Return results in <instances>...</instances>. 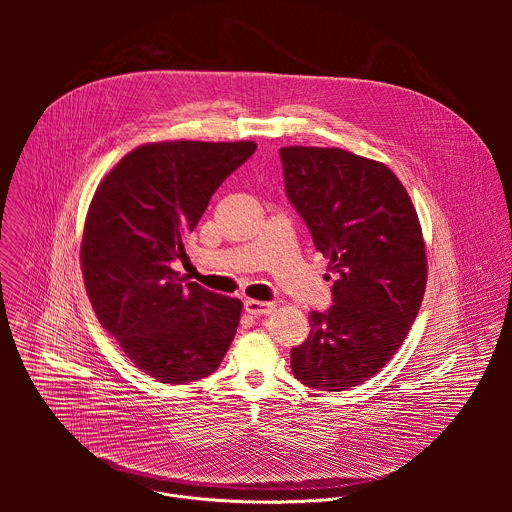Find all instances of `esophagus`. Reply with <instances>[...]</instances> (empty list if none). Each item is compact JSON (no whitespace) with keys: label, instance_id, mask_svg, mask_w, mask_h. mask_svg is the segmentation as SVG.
Instances as JSON below:
<instances>
[{"label":"esophagus","instance_id":"esophagus-1","mask_svg":"<svg viewBox=\"0 0 512 512\" xmlns=\"http://www.w3.org/2000/svg\"><path fill=\"white\" fill-rule=\"evenodd\" d=\"M244 309L250 315H268L276 309V305L272 301H256V299H246L244 301Z\"/></svg>","mask_w":512,"mask_h":512}]
</instances>
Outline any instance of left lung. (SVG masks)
<instances>
[{
  "mask_svg": "<svg viewBox=\"0 0 512 512\" xmlns=\"http://www.w3.org/2000/svg\"><path fill=\"white\" fill-rule=\"evenodd\" d=\"M286 195L329 260L333 305L311 311V333L292 349L309 388L363 384L404 343L426 292L422 226L398 177L339 147H282ZM331 278V276H329Z\"/></svg>",
  "mask_w": 512,
  "mask_h": 512,
  "instance_id": "1",
  "label": "left lung"
}]
</instances>
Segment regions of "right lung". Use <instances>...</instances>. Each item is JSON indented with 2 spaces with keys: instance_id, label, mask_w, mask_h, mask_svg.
<instances>
[{
  "instance_id": "obj_1",
  "label": "right lung",
  "mask_w": 512,
  "mask_h": 512,
  "mask_svg": "<svg viewBox=\"0 0 512 512\" xmlns=\"http://www.w3.org/2000/svg\"><path fill=\"white\" fill-rule=\"evenodd\" d=\"M254 151V142L136 147L90 203L80 262L94 313L126 357L163 384L213 374L236 335L242 301L185 284L171 264L189 260L183 238Z\"/></svg>"
}]
</instances>
